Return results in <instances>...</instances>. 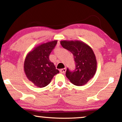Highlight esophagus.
I'll list each match as a JSON object with an SVG mask.
<instances>
[{
    "label": "esophagus",
    "mask_w": 122,
    "mask_h": 122,
    "mask_svg": "<svg viewBox=\"0 0 122 122\" xmlns=\"http://www.w3.org/2000/svg\"><path fill=\"white\" fill-rule=\"evenodd\" d=\"M66 68H62V69H60V72L61 73H65V72H66Z\"/></svg>",
    "instance_id": "1"
}]
</instances>
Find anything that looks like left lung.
I'll list each match as a JSON object with an SVG mask.
<instances>
[{
    "label": "left lung",
    "mask_w": 122,
    "mask_h": 122,
    "mask_svg": "<svg viewBox=\"0 0 122 122\" xmlns=\"http://www.w3.org/2000/svg\"><path fill=\"white\" fill-rule=\"evenodd\" d=\"M60 44L73 54L76 63L73 71L67 69L66 77L73 85L78 86L85 85L93 77L97 70V60L93 50L79 40H62Z\"/></svg>",
    "instance_id": "obj_1"
}]
</instances>
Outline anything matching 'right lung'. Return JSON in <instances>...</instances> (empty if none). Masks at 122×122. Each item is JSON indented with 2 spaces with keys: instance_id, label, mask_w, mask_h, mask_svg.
<instances>
[{
  "instance_id": "add662e5",
  "label": "right lung",
  "mask_w": 122,
  "mask_h": 122,
  "mask_svg": "<svg viewBox=\"0 0 122 122\" xmlns=\"http://www.w3.org/2000/svg\"><path fill=\"white\" fill-rule=\"evenodd\" d=\"M57 40L43 43L36 46L25 57L24 72L27 79L36 86L42 88L50 83L55 75L59 73L49 55L57 44Z\"/></svg>"
}]
</instances>
